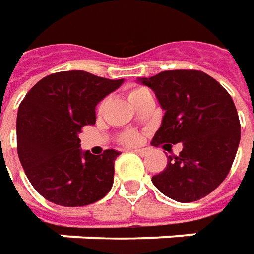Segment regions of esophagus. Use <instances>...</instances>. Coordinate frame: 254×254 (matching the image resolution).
<instances>
[{"instance_id": "obj_1", "label": "esophagus", "mask_w": 254, "mask_h": 254, "mask_svg": "<svg viewBox=\"0 0 254 254\" xmlns=\"http://www.w3.org/2000/svg\"><path fill=\"white\" fill-rule=\"evenodd\" d=\"M134 152H137L138 155H141V157H144V155H147L148 154V148H135V150H132Z\"/></svg>"}]
</instances>
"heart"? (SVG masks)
Listing matches in <instances>:
<instances>
[{"label":"heart","instance_id":"heart-1","mask_svg":"<svg viewBox=\"0 0 254 254\" xmlns=\"http://www.w3.org/2000/svg\"><path fill=\"white\" fill-rule=\"evenodd\" d=\"M147 92H148V90H147L145 87H140V86L131 87V89L128 90V99H130V102L134 104V103L141 97L142 94H145ZM104 106H106V100L100 102V104L97 106V113H99V114L103 112ZM140 140H141V135H140V132L137 131V130H126V131H123L122 134L119 135V141L122 142V144H124V145H135V144L140 142Z\"/></svg>","mask_w":254,"mask_h":254}]
</instances>
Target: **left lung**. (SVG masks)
I'll use <instances>...</instances> for the list:
<instances>
[{
  "instance_id": "left-lung-1",
  "label": "left lung",
  "mask_w": 254,
  "mask_h": 254,
  "mask_svg": "<svg viewBox=\"0 0 254 254\" xmlns=\"http://www.w3.org/2000/svg\"><path fill=\"white\" fill-rule=\"evenodd\" d=\"M140 80L165 110L152 145L182 142L180 155L168 157L152 184L177 202L205 198L228 177L239 147V116L230 94L209 74L192 69L164 70Z\"/></svg>"
}]
</instances>
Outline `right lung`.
<instances>
[{
  "label": "right lung",
  "instance_id": "1",
  "mask_svg": "<svg viewBox=\"0 0 254 254\" xmlns=\"http://www.w3.org/2000/svg\"><path fill=\"white\" fill-rule=\"evenodd\" d=\"M122 83L69 70L46 76L26 93L16 116V150L28 180L45 199L76 208L112 190L120 152H82L79 134L96 123L97 103Z\"/></svg>",
  "mask_w": 254,
  "mask_h": 254
}]
</instances>
